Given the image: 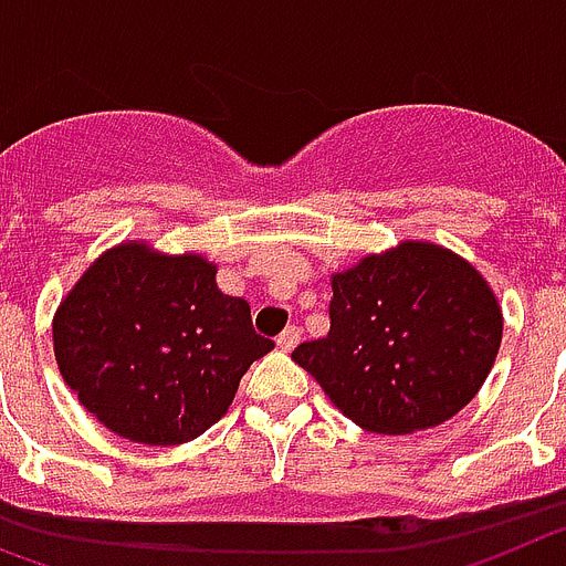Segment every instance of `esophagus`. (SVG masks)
I'll list each match as a JSON object with an SVG mask.
<instances>
[{
  "label": "esophagus",
  "mask_w": 566,
  "mask_h": 566,
  "mask_svg": "<svg viewBox=\"0 0 566 566\" xmlns=\"http://www.w3.org/2000/svg\"><path fill=\"white\" fill-rule=\"evenodd\" d=\"M298 338H302V333H298V327H293V324H290L287 331H284L282 336L276 338L279 350H282V353H290V350H293V347H296V344H298Z\"/></svg>",
  "instance_id": "esophagus-1"
}]
</instances>
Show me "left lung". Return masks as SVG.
<instances>
[{"instance_id": "8db88e82", "label": "left lung", "mask_w": 566, "mask_h": 566, "mask_svg": "<svg viewBox=\"0 0 566 566\" xmlns=\"http://www.w3.org/2000/svg\"><path fill=\"white\" fill-rule=\"evenodd\" d=\"M331 333L293 361L350 421L405 436L473 401L501 347L504 318L479 270L453 250L401 242L333 276Z\"/></svg>"}]
</instances>
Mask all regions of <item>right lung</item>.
<instances>
[{
    "label": "right lung",
    "instance_id": "add662e5",
    "mask_svg": "<svg viewBox=\"0 0 566 566\" xmlns=\"http://www.w3.org/2000/svg\"><path fill=\"white\" fill-rule=\"evenodd\" d=\"M250 304L224 296L205 255L142 242L102 253L53 316L62 378L111 432L174 447L222 419L255 358Z\"/></svg>",
    "mask_w": 566,
    "mask_h": 566
}]
</instances>
